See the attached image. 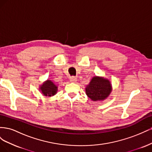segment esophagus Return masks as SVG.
Here are the masks:
<instances>
[{"label":"esophagus","instance_id":"obj_1","mask_svg":"<svg viewBox=\"0 0 152 152\" xmlns=\"http://www.w3.org/2000/svg\"><path fill=\"white\" fill-rule=\"evenodd\" d=\"M77 77H75L74 76H72V77H70V81L72 82H74V83H75V82H77Z\"/></svg>","mask_w":152,"mask_h":152}]
</instances>
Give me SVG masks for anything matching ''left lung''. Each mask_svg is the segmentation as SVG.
Wrapping results in <instances>:
<instances>
[{"label": "left lung", "mask_w": 152, "mask_h": 152, "mask_svg": "<svg viewBox=\"0 0 152 152\" xmlns=\"http://www.w3.org/2000/svg\"><path fill=\"white\" fill-rule=\"evenodd\" d=\"M112 91V86L108 80L99 77H94L86 87V93L93 101L103 100Z\"/></svg>", "instance_id": "1"}]
</instances>
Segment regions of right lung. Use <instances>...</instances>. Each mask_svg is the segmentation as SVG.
Listing matches in <instances>:
<instances>
[{"mask_svg":"<svg viewBox=\"0 0 152 152\" xmlns=\"http://www.w3.org/2000/svg\"><path fill=\"white\" fill-rule=\"evenodd\" d=\"M40 89L44 96H53L56 94L58 87L51 80H48L40 87Z\"/></svg>","mask_w":152,"mask_h":152,"instance_id":"right-lung-1","label":"right lung"}]
</instances>
